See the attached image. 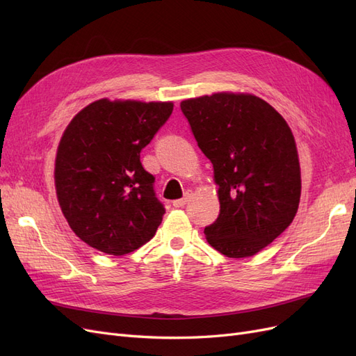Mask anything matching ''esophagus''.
I'll use <instances>...</instances> for the list:
<instances>
[{
    "label": "esophagus",
    "mask_w": 356,
    "mask_h": 356,
    "mask_svg": "<svg viewBox=\"0 0 356 356\" xmlns=\"http://www.w3.org/2000/svg\"><path fill=\"white\" fill-rule=\"evenodd\" d=\"M190 196H191V191H187L184 197L178 199V200H174V207L175 208H184L186 204H187V202H188V199H190Z\"/></svg>",
    "instance_id": "1"
}]
</instances>
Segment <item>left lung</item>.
<instances>
[{"label": "left lung", "instance_id": "left-lung-1", "mask_svg": "<svg viewBox=\"0 0 356 356\" xmlns=\"http://www.w3.org/2000/svg\"><path fill=\"white\" fill-rule=\"evenodd\" d=\"M199 148L213 166L220 213L204 234L230 258L251 257L293 222L300 163L293 132L272 105L245 93L181 102Z\"/></svg>", "mask_w": 356, "mask_h": 356}]
</instances>
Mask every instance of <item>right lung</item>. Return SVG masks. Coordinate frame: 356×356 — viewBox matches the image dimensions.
<instances>
[{
    "label": "right lung",
    "instance_id": "obj_1",
    "mask_svg": "<svg viewBox=\"0 0 356 356\" xmlns=\"http://www.w3.org/2000/svg\"><path fill=\"white\" fill-rule=\"evenodd\" d=\"M174 110L172 102H92L58 147L55 184L72 232L101 252L124 255L153 239L165 213L141 152Z\"/></svg>",
    "mask_w": 356,
    "mask_h": 356
}]
</instances>
